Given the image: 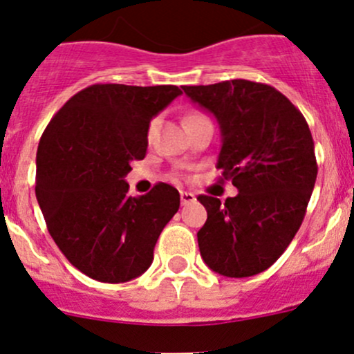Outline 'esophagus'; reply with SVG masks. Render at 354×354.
<instances>
[{"mask_svg": "<svg viewBox=\"0 0 354 354\" xmlns=\"http://www.w3.org/2000/svg\"><path fill=\"white\" fill-rule=\"evenodd\" d=\"M180 196H181V205H189V203L196 202V196L189 192H181Z\"/></svg>", "mask_w": 354, "mask_h": 354, "instance_id": "34e87169", "label": "esophagus"}]
</instances>
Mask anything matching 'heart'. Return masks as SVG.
I'll use <instances>...</instances> for the list:
<instances>
[{
    "label": "heart",
    "instance_id": "1",
    "mask_svg": "<svg viewBox=\"0 0 354 354\" xmlns=\"http://www.w3.org/2000/svg\"><path fill=\"white\" fill-rule=\"evenodd\" d=\"M195 117H198V115H196V113L189 115V117L187 118V120H192V118H195ZM156 125H158V122H156V120H152V122H151V125H149V130H147V136H149V137H151L152 133H154V130H156Z\"/></svg>",
    "mask_w": 354,
    "mask_h": 354
}]
</instances>
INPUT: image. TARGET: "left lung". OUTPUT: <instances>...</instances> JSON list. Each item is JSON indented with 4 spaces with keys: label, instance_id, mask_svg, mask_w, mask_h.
Listing matches in <instances>:
<instances>
[{
    "label": "left lung",
    "instance_id": "1",
    "mask_svg": "<svg viewBox=\"0 0 354 354\" xmlns=\"http://www.w3.org/2000/svg\"><path fill=\"white\" fill-rule=\"evenodd\" d=\"M183 89L217 118L221 180L239 189L224 203L198 195L207 210L196 234L200 254L224 277L261 273L292 243L314 189L317 161L307 120L270 84L230 80Z\"/></svg>",
    "mask_w": 354,
    "mask_h": 354
}]
</instances>
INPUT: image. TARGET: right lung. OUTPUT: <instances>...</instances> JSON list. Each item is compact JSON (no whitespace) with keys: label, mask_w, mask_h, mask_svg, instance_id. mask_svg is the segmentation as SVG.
Returning <instances> with one entry per match:
<instances>
[{"label":"right lung","mask_w":354,"mask_h":354,"mask_svg":"<svg viewBox=\"0 0 354 354\" xmlns=\"http://www.w3.org/2000/svg\"><path fill=\"white\" fill-rule=\"evenodd\" d=\"M181 93L173 84H91L64 103L40 137L37 202L62 254L93 280L124 283L142 274L180 208L171 185L136 198L124 178L130 162L146 158L152 117Z\"/></svg>","instance_id":"1"}]
</instances>
